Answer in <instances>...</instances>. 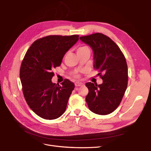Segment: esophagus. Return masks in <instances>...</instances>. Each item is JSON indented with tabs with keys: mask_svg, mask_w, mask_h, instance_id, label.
<instances>
[{
	"mask_svg": "<svg viewBox=\"0 0 151 151\" xmlns=\"http://www.w3.org/2000/svg\"><path fill=\"white\" fill-rule=\"evenodd\" d=\"M75 85L76 87H79V86H82L84 84L82 83H80V82H76L75 83Z\"/></svg>",
	"mask_w": 151,
	"mask_h": 151,
	"instance_id": "1",
	"label": "esophagus"
}]
</instances>
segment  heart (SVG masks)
Instances as JSON below:
<instances>
[{
	"instance_id": "1",
	"label": "heart",
	"mask_w": 151,
	"mask_h": 151,
	"mask_svg": "<svg viewBox=\"0 0 151 151\" xmlns=\"http://www.w3.org/2000/svg\"><path fill=\"white\" fill-rule=\"evenodd\" d=\"M86 48H88V47H86V46H81V47H79V48L78 49V51H81V50H84V49H86Z\"/></svg>"
}]
</instances>
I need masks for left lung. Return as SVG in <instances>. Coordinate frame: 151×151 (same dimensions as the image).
<instances>
[{
    "label": "left lung",
    "mask_w": 151,
    "mask_h": 151,
    "mask_svg": "<svg viewBox=\"0 0 151 151\" xmlns=\"http://www.w3.org/2000/svg\"><path fill=\"white\" fill-rule=\"evenodd\" d=\"M93 52V68L101 75L103 83H87L89 93L86 101L92 112L106 115L119 105L127 87L128 68L119 46L108 37L96 33L80 37ZM103 75L102 76L101 74Z\"/></svg>",
    "instance_id": "8db88e82"
}]
</instances>
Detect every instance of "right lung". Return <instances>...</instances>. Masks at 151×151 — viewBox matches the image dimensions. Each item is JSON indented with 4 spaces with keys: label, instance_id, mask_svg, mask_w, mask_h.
I'll return each instance as SVG.
<instances>
[{
    "label": "right lung",
    "instance_id": "add662e5",
    "mask_svg": "<svg viewBox=\"0 0 151 151\" xmlns=\"http://www.w3.org/2000/svg\"><path fill=\"white\" fill-rule=\"evenodd\" d=\"M79 40V35H50L32 45L22 62L20 80L27 104L45 119L52 120L65 112L75 84L65 80L53 83V68L60 65L65 53Z\"/></svg>",
    "mask_w": 151,
    "mask_h": 151
}]
</instances>
